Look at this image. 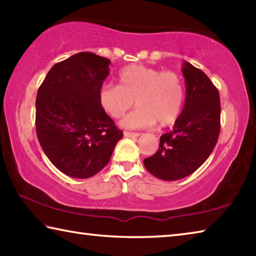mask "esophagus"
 <instances>
[{
	"label": "esophagus",
	"mask_w": 256,
	"mask_h": 256,
	"mask_svg": "<svg viewBox=\"0 0 256 256\" xmlns=\"http://www.w3.org/2000/svg\"><path fill=\"white\" fill-rule=\"evenodd\" d=\"M124 136L126 138H138L140 136V133L136 132H128V131H124Z\"/></svg>",
	"instance_id": "esophagus-1"
}]
</instances>
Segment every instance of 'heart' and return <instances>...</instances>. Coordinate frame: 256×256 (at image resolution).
<instances>
[{"mask_svg": "<svg viewBox=\"0 0 256 256\" xmlns=\"http://www.w3.org/2000/svg\"><path fill=\"white\" fill-rule=\"evenodd\" d=\"M118 85H104L98 100L104 112L113 118H123L134 105L138 108L122 120L126 128H144L174 124L179 118L184 87L178 74L132 64L120 70Z\"/></svg>", "mask_w": 256, "mask_h": 256, "instance_id": "heart-1", "label": "heart"}]
</instances>
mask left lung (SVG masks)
Here are the masks:
<instances>
[{
	"mask_svg": "<svg viewBox=\"0 0 256 256\" xmlns=\"http://www.w3.org/2000/svg\"><path fill=\"white\" fill-rule=\"evenodd\" d=\"M186 102L171 132L160 136L154 154L144 159L156 178L172 181L194 172L210 156L220 132V92L200 69L184 62Z\"/></svg>",
	"mask_w": 256,
	"mask_h": 256,
	"instance_id": "1",
	"label": "left lung"
}]
</instances>
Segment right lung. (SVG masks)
Masks as SVG:
<instances>
[{
	"label": "right lung",
	"mask_w": 256,
	"mask_h": 256,
	"mask_svg": "<svg viewBox=\"0 0 256 256\" xmlns=\"http://www.w3.org/2000/svg\"><path fill=\"white\" fill-rule=\"evenodd\" d=\"M110 64L92 52L74 54L54 64L36 94L40 146L51 164L72 178L98 174L123 136L98 100Z\"/></svg>",
	"instance_id": "1"
}]
</instances>
